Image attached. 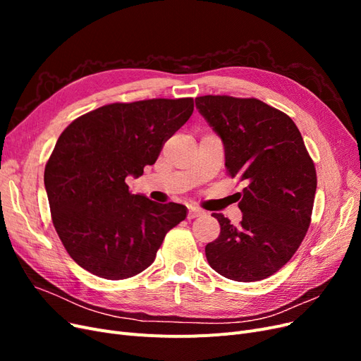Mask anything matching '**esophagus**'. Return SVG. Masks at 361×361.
Segmentation results:
<instances>
[{
	"mask_svg": "<svg viewBox=\"0 0 361 361\" xmlns=\"http://www.w3.org/2000/svg\"><path fill=\"white\" fill-rule=\"evenodd\" d=\"M204 212L202 209H199V207H190L188 209V220H192V218H197V216H202Z\"/></svg>",
	"mask_w": 361,
	"mask_h": 361,
	"instance_id": "obj_1",
	"label": "esophagus"
}]
</instances>
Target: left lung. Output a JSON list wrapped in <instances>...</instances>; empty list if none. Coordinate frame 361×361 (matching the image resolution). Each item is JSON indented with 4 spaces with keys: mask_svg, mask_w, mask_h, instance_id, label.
Instances as JSON below:
<instances>
[{
    "mask_svg": "<svg viewBox=\"0 0 361 361\" xmlns=\"http://www.w3.org/2000/svg\"><path fill=\"white\" fill-rule=\"evenodd\" d=\"M195 106L224 145L228 176L244 180L243 221L212 214L220 235L204 248L212 269L259 281L286 265L310 226L314 164L293 120L255 97L200 96Z\"/></svg>",
    "mask_w": 361,
    "mask_h": 361,
    "instance_id": "left-lung-1",
    "label": "left lung"
}]
</instances>
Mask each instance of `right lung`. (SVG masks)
<instances>
[{"instance_id": "right-lung-1", "label": "right lung", "mask_w": 361, "mask_h": 361, "mask_svg": "<svg viewBox=\"0 0 361 361\" xmlns=\"http://www.w3.org/2000/svg\"><path fill=\"white\" fill-rule=\"evenodd\" d=\"M194 111L192 97L108 104L63 130L45 167L54 227L81 268L106 280L134 277L154 264L167 232L187 216L179 203L133 194L164 143Z\"/></svg>"}]
</instances>
